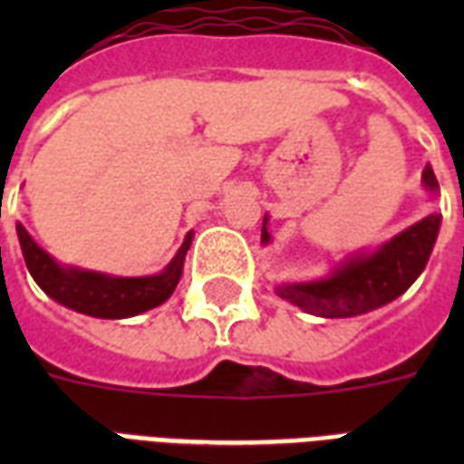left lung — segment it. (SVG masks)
<instances>
[{
    "label": "left lung",
    "mask_w": 464,
    "mask_h": 464,
    "mask_svg": "<svg viewBox=\"0 0 464 464\" xmlns=\"http://www.w3.org/2000/svg\"><path fill=\"white\" fill-rule=\"evenodd\" d=\"M424 185L439 189L431 166L424 168ZM440 214H429L419 224L385 243L373 255H361L334 272L330 279L310 284H284L279 296L291 301L305 313L320 317H352L381 308L407 291L429 262ZM262 243H269V233L262 224Z\"/></svg>",
    "instance_id": "8db88e82"
}]
</instances>
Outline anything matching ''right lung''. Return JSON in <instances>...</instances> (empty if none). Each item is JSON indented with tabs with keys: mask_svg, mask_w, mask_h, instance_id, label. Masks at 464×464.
Returning a JSON list of instances; mask_svg holds the SVG:
<instances>
[{
	"mask_svg": "<svg viewBox=\"0 0 464 464\" xmlns=\"http://www.w3.org/2000/svg\"><path fill=\"white\" fill-rule=\"evenodd\" d=\"M16 231L25 267L40 289L57 304L93 317H130L163 304L178 286L185 253L189 247L188 236L180 253L175 255V260L160 275L120 279V276H105L96 272L62 269L43 247L35 246V240L25 233L24 226L18 224Z\"/></svg>",
	"mask_w": 464,
	"mask_h": 464,
	"instance_id": "1",
	"label": "right lung"
}]
</instances>
